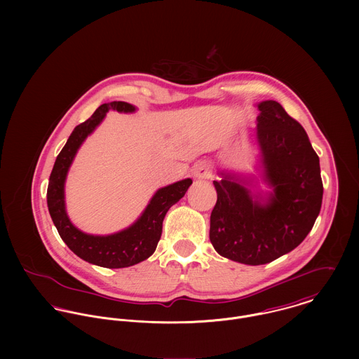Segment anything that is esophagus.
I'll return each mask as SVG.
<instances>
[{
    "mask_svg": "<svg viewBox=\"0 0 359 359\" xmlns=\"http://www.w3.org/2000/svg\"><path fill=\"white\" fill-rule=\"evenodd\" d=\"M192 175L196 180H205L210 177V164L207 161H199L192 168Z\"/></svg>",
    "mask_w": 359,
    "mask_h": 359,
    "instance_id": "34e87169",
    "label": "esophagus"
}]
</instances>
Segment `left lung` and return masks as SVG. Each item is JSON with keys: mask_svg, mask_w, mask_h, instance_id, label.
Here are the masks:
<instances>
[{"mask_svg": "<svg viewBox=\"0 0 359 359\" xmlns=\"http://www.w3.org/2000/svg\"><path fill=\"white\" fill-rule=\"evenodd\" d=\"M257 128V177L218 171L217 203L210 217V242L219 256L246 264H268L296 249L319 215L323 185L319 157L306 130L280 103L262 101Z\"/></svg>", "mask_w": 359, "mask_h": 359, "instance_id": "left-lung-1", "label": "left lung"}]
</instances>
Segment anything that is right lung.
I'll return each instance as SVG.
<instances>
[{
    "instance_id": "right-lung-1",
    "label": "right lung",
    "mask_w": 359,
    "mask_h": 359,
    "mask_svg": "<svg viewBox=\"0 0 359 359\" xmlns=\"http://www.w3.org/2000/svg\"><path fill=\"white\" fill-rule=\"evenodd\" d=\"M109 110L134 113L131 103L114 101L103 103L84 123L70 134L66 145L57 154L47 191V203L52 221L67 248L84 261L103 268H126L152 256L161 236L163 219L168 208L184 198L192 185L191 178L181 180L156 191L138 219L128 228L110 235H91L73 225L65 203V182L77 151L101 124Z\"/></svg>"
}]
</instances>
